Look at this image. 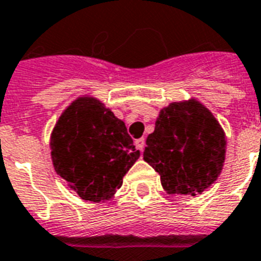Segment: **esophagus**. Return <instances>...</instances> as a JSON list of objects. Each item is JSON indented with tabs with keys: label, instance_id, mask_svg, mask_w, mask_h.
<instances>
[{
	"label": "esophagus",
	"instance_id": "34e87169",
	"mask_svg": "<svg viewBox=\"0 0 261 261\" xmlns=\"http://www.w3.org/2000/svg\"><path fill=\"white\" fill-rule=\"evenodd\" d=\"M135 146H137V149H138V150H141V152H142L145 148V138L137 139V141H135Z\"/></svg>",
	"mask_w": 261,
	"mask_h": 261
}]
</instances>
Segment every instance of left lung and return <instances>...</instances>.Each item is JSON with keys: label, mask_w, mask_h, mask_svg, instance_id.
Returning a JSON list of instances; mask_svg holds the SVG:
<instances>
[{"label": "left lung", "mask_w": 261, "mask_h": 261, "mask_svg": "<svg viewBox=\"0 0 261 261\" xmlns=\"http://www.w3.org/2000/svg\"><path fill=\"white\" fill-rule=\"evenodd\" d=\"M224 159V130L202 102L189 98L160 109L144 160L159 172L168 194L205 192L223 170Z\"/></svg>", "instance_id": "8db88e82"}]
</instances>
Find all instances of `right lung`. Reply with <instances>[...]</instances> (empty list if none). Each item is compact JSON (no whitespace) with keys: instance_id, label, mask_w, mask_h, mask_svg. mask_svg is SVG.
Returning a JSON list of instances; mask_svg holds the SVG:
<instances>
[{"instance_id":"right-lung-1","label":"right lung","mask_w":261,"mask_h":261,"mask_svg":"<svg viewBox=\"0 0 261 261\" xmlns=\"http://www.w3.org/2000/svg\"><path fill=\"white\" fill-rule=\"evenodd\" d=\"M49 146L57 175L90 202L112 200L139 159L124 122L93 95L77 97L63 111Z\"/></svg>"}]
</instances>
